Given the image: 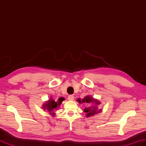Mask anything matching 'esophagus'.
Listing matches in <instances>:
<instances>
[{
    "instance_id": "esophagus-1",
    "label": "esophagus",
    "mask_w": 146,
    "mask_h": 146,
    "mask_svg": "<svg viewBox=\"0 0 146 146\" xmlns=\"http://www.w3.org/2000/svg\"><path fill=\"white\" fill-rule=\"evenodd\" d=\"M68 100L69 101H73L74 100V96L72 95H69L68 97Z\"/></svg>"
}]
</instances>
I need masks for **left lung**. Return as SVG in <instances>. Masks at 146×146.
<instances>
[{
	"label": "left lung",
	"mask_w": 146,
	"mask_h": 146,
	"mask_svg": "<svg viewBox=\"0 0 146 146\" xmlns=\"http://www.w3.org/2000/svg\"><path fill=\"white\" fill-rule=\"evenodd\" d=\"M76 100L80 104L86 103L88 104V106L84 109V112L86 113L85 115L86 117H91L96 114L102 112V110L98 107V105L101 104L100 101L94 98L91 95H86L82 100L78 98Z\"/></svg>",
	"instance_id": "8db88e82"
}]
</instances>
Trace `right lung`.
Instances as JSON below:
<instances>
[{"mask_svg":"<svg viewBox=\"0 0 146 146\" xmlns=\"http://www.w3.org/2000/svg\"><path fill=\"white\" fill-rule=\"evenodd\" d=\"M63 100H64V98L63 97L59 98L57 101H55L52 97H51L48 100L46 101L45 103L43 104L42 107V110H46L49 114L54 116L55 115L54 111L57 110Z\"/></svg>","mask_w":146,"mask_h":146,"instance_id":"right-lung-1","label":"right lung"}]
</instances>
